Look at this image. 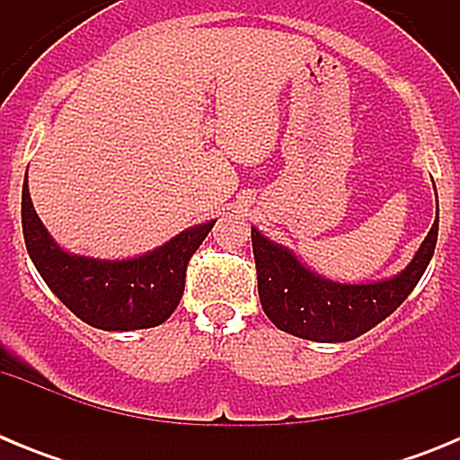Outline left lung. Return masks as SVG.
<instances>
[{"label":"left lung","instance_id":"1","mask_svg":"<svg viewBox=\"0 0 460 460\" xmlns=\"http://www.w3.org/2000/svg\"><path fill=\"white\" fill-rule=\"evenodd\" d=\"M258 295L267 318L292 336L343 343L367 334L408 299L429 267L438 242V218L420 251L398 276L368 286H345L313 274L288 249L251 227Z\"/></svg>","mask_w":460,"mask_h":460}]
</instances>
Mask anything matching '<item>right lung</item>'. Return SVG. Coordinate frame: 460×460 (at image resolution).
Listing matches in <instances>:
<instances>
[{"label": "right lung", "instance_id": "add662e5", "mask_svg": "<svg viewBox=\"0 0 460 460\" xmlns=\"http://www.w3.org/2000/svg\"><path fill=\"white\" fill-rule=\"evenodd\" d=\"M214 221L184 230L161 249L133 260L68 255L52 242L22 184V234L36 270L83 323L105 332H131L165 323L184 295L186 267Z\"/></svg>", "mask_w": 460, "mask_h": 460}]
</instances>
